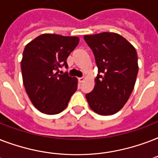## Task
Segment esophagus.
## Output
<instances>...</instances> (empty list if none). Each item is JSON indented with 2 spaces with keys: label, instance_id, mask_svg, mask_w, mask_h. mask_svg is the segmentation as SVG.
Listing matches in <instances>:
<instances>
[{
  "label": "esophagus",
  "instance_id": "obj_1",
  "mask_svg": "<svg viewBox=\"0 0 158 158\" xmlns=\"http://www.w3.org/2000/svg\"><path fill=\"white\" fill-rule=\"evenodd\" d=\"M84 79H85V78H84V77H82V78H79V83H83V82L84 81Z\"/></svg>",
  "mask_w": 158,
  "mask_h": 158
}]
</instances>
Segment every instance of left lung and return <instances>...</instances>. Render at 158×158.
I'll return each instance as SVG.
<instances>
[{
	"label": "left lung",
	"mask_w": 158,
	"mask_h": 158,
	"mask_svg": "<svg viewBox=\"0 0 158 158\" xmlns=\"http://www.w3.org/2000/svg\"><path fill=\"white\" fill-rule=\"evenodd\" d=\"M84 38L93 50L98 69L87 101L97 114L113 115L127 102L135 87L139 70L136 50L115 33L84 35Z\"/></svg>",
	"instance_id": "left-lung-1"
}]
</instances>
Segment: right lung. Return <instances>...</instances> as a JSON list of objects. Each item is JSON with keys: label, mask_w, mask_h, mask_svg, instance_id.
<instances>
[{"label": "right lung", "mask_w": 158, "mask_h": 158, "mask_svg": "<svg viewBox=\"0 0 158 158\" xmlns=\"http://www.w3.org/2000/svg\"><path fill=\"white\" fill-rule=\"evenodd\" d=\"M78 37L43 33L26 45L21 60L25 91L33 105L48 115L61 112L77 90L78 79L60 68L79 44Z\"/></svg>", "instance_id": "1"}]
</instances>
